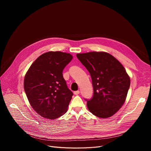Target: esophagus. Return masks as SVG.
<instances>
[{"mask_svg": "<svg viewBox=\"0 0 151 151\" xmlns=\"http://www.w3.org/2000/svg\"><path fill=\"white\" fill-rule=\"evenodd\" d=\"M80 91H75V92H74V94H75V95H78L79 93H80Z\"/></svg>", "mask_w": 151, "mask_h": 151, "instance_id": "1", "label": "esophagus"}]
</instances>
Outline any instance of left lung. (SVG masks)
<instances>
[{
  "mask_svg": "<svg viewBox=\"0 0 151 151\" xmlns=\"http://www.w3.org/2000/svg\"><path fill=\"white\" fill-rule=\"evenodd\" d=\"M89 71L93 88V97L87 106L93 115L108 118L116 113L125 103L130 78L122 63L106 52L77 54Z\"/></svg>",
  "mask_w": 151,
  "mask_h": 151,
  "instance_id": "left-lung-1",
  "label": "left lung"
}]
</instances>
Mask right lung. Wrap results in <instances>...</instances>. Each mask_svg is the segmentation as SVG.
Segmentation results:
<instances>
[{
    "label": "right lung",
    "mask_w": 151,
    "mask_h": 151,
    "mask_svg": "<svg viewBox=\"0 0 151 151\" xmlns=\"http://www.w3.org/2000/svg\"><path fill=\"white\" fill-rule=\"evenodd\" d=\"M70 53L50 51L42 54L27 70L24 88L31 106L39 115L55 119L67 111L73 92L62 71L72 60Z\"/></svg>",
    "instance_id": "obj_1"
}]
</instances>
